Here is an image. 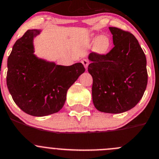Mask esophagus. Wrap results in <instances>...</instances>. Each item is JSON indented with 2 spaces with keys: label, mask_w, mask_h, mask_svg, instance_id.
Returning <instances> with one entry per match:
<instances>
[{
  "label": "esophagus",
  "mask_w": 159,
  "mask_h": 159,
  "mask_svg": "<svg viewBox=\"0 0 159 159\" xmlns=\"http://www.w3.org/2000/svg\"><path fill=\"white\" fill-rule=\"evenodd\" d=\"M81 63H82V64L84 65V68H85V70L88 69V66L89 64V60L87 59H83L82 60H81Z\"/></svg>",
  "instance_id": "esophagus-1"
}]
</instances>
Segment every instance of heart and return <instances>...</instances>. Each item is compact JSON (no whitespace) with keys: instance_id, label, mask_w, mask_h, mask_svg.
<instances>
[{"instance_id":"obj_1","label":"heart","mask_w":159,"mask_h":159,"mask_svg":"<svg viewBox=\"0 0 159 159\" xmlns=\"http://www.w3.org/2000/svg\"><path fill=\"white\" fill-rule=\"evenodd\" d=\"M89 41L91 44H95V52L100 55L107 54L111 48V41L109 37L107 35H102V36L92 35Z\"/></svg>"}]
</instances>
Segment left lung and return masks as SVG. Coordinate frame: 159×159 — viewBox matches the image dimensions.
Wrapping results in <instances>:
<instances>
[{
  "mask_svg": "<svg viewBox=\"0 0 159 159\" xmlns=\"http://www.w3.org/2000/svg\"><path fill=\"white\" fill-rule=\"evenodd\" d=\"M114 47L107 55L92 52L88 71L93 79L92 96L98 111L119 114L134 107L148 84L147 59L129 32L109 27Z\"/></svg>",
  "mask_w": 159,
  "mask_h": 159,
  "instance_id": "1",
  "label": "left lung"
}]
</instances>
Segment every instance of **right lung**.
Instances as JSON below:
<instances>
[{"mask_svg": "<svg viewBox=\"0 0 159 159\" xmlns=\"http://www.w3.org/2000/svg\"><path fill=\"white\" fill-rule=\"evenodd\" d=\"M41 30H28L13 45L8 59L7 86L25 113L43 117L59 111L70 87L84 72L81 63L57 65L34 54V39Z\"/></svg>", "mask_w": 159, "mask_h": 159, "instance_id": "right-lung-1", "label": "right lung"}]
</instances>
